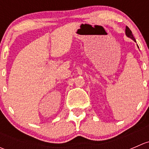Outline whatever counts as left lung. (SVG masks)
I'll list each match as a JSON object with an SVG mask.
<instances>
[{
	"label": "left lung",
	"mask_w": 149,
	"mask_h": 149,
	"mask_svg": "<svg viewBox=\"0 0 149 149\" xmlns=\"http://www.w3.org/2000/svg\"><path fill=\"white\" fill-rule=\"evenodd\" d=\"M125 34L126 36H127V37H130V39H132L133 40H134V41H136V40H135L134 37H133V34H132V31L127 26H126V29H125Z\"/></svg>",
	"instance_id": "8db88e82"
}]
</instances>
